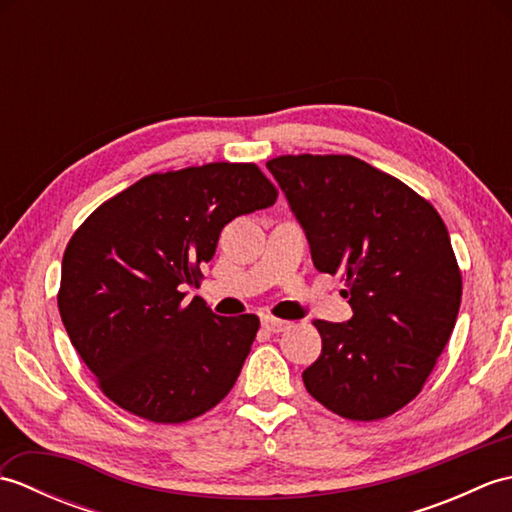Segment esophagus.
Wrapping results in <instances>:
<instances>
[{"instance_id": "obj_1", "label": "esophagus", "mask_w": 512, "mask_h": 512, "mask_svg": "<svg viewBox=\"0 0 512 512\" xmlns=\"http://www.w3.org/2000/svg\"><path fill=\"white\" fill-rule=\"evenodd\" d=\"M262 325L273 334H279V332H286L290 328V321H284V319H275V317H262Z\"/></svg>"}]
</instances>
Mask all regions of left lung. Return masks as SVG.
<instances>
[{
	"instance_id": "left-lung-1",
	"label": "left lung",
	"mask_w": 512,
	"mask_h": 512,
	"mask_svg": "<svg viewBox=\"0 0 512 512\" xmlns=\"http://www.w3.org/2000/svg\"><path fill=\"white\" fill-rule=\"evenodd\" d=\"M266 167L314 268L345 277L354 312L314 321L323 347L303 385L343 418H387L420 394L458 319L462 275L447 226L407 184L354 156H279Z\"/></svg>"
}]
</instances>
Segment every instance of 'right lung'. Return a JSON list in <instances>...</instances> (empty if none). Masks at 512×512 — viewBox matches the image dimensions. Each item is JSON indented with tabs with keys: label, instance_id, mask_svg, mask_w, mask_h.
I'll return each instance as SVG.
<instances>
[{
	"label": "right lung",
	"instance_id": "1",
	"mask_svg": "<svg viewBox=\"0 0 512 512\" xmlns=\"http://www.w3.org/2000/svg\"><path fill=\"white\" fill-rule=\"evenodd\" d=\"M277 200L257 165L154 173L101 204L63 253L59 312L74 350L118 407L176 424L213 409L242 372L255 314L217 317L198 284L222 228Z\"/></svg>",
	"mask_w": 512,
	"mask_h": 512
}]
</instances>
